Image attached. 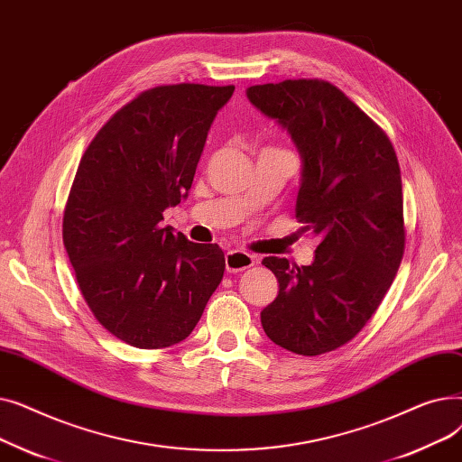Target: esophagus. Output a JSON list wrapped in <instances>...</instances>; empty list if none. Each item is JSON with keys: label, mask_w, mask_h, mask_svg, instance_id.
<instances>
[{"label": "esophagus", "mask_w": 462, "mask_h": 462, "mask_svg": "<svg viewBox=\"0 0 462 462\" xmlns=\"http://www.w3.org/2000/svg\"><path fill=\"white\" fill-rule=\"evenodd\" d=\"M225 263H226L228 273H239V272L251 268V265H254V256L245 251L234 249L225 254Z\"/></svg>", "instance_id": "esophagus-1"}]
</instances>
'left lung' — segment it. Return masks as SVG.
<instances>
[{"instance_id":"obj_1","label":"left lung","mask_w":462,"mask_h":462,"mask_svg":"<svg viewBox=\"0 0 462 462\" xmlns=\"http://www.w3.org/2000/svg\"><path fill=\"white\" fill-rule=\"evenodd\" d=\"M303 159L296 218L320 244L310 265L265 256L279 296L260 314L272 341L300 356L331 352L365 328L404 254L402 181L392 140L333 84L251 86Z\"/></svg>"}]
</instances>
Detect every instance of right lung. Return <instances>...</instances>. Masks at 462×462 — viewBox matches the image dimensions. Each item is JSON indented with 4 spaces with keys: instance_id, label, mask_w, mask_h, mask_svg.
<instances>
[{
    "instance_id": "obj_1",
    "label": "right lung",
    "mask_w": 462,
    "mask_h": 462,
    "mask_svg": "<svg viewBox=\"0 0 462 462\" xmlns=\"http://www.w3.org/2000/svg\"><path fill=\"white\" fill-rule=\"evenodd\" d=\"M234 86L172 84L121 106L84 152L63 211V245L93 317L119 341L172 346L199 324L225 253L162 228L192 185Z\"/></svg>"
}]
</instances>
